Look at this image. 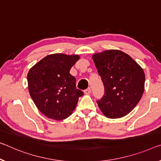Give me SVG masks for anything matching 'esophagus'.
<instances>
[{"mask_svg":"<svg viewBox=\"0 0 161 161\" xmlns=\"http://www.w3.org/2000/svg\"><path fill=\"white\" fill-rule=\"evenodd\" d=\"M84 93L85 94H90L91 93V88L88 87L87 89H86V90H84Z\"/></svg>","mask_w":161,"mask_h":161,"instance_id":"esophagus-1","label":"esophagus"}]
</instances>
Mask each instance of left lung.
<instances>
[{
    "instance_id": "left-lung-1",
    "label": "left lung",
    "mask_w": 161,
    "mask_h": 161,
    "mask_svg": "<svg viewBox=\"0 0 161 161\" xmlns=\"http://www.w3.org/2000/svg\"><path fill=\"white\" fill-rule=\"evenodd\" d=\"M92 59L104 86V95L97 102L101 112L111 119L127 115L144 92L142 68L128 54L116 49L94 53Z\"/></svg>"
}]
</instances>
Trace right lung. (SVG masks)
I'll use <instances>...</instances> for the list:
<instances>
[{"label": "right lung", "instance_id": "obj_1", "mask_svg": "<svg viewBox=\"0 0 161 161\" xmlns=\"http://www.w3.org/2000/svg\"><path fill=\"white\" fill-rule=\"evenodd\" d=\"M77 54L53 53L30 69L27 75L29 94L38 109L48 118L62 120L72 114L84 93L76 88L69 73L80 59Z\"/></svg>", "mask_w": 161, "mask_h": 161}]
</instances>
